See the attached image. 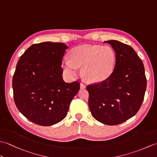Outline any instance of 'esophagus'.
I'll use <instances>...</instances> for the list:
<instances>
[{
    "mask_svg": "<svg viewBox=\"0 0 157 157\" xmlns=\"http://www.w3.org/2000/svg\"><path fill=\"white\" fill-rule=\"evenodd\" d=\"M86 88V85L83 84V83H81V84H80V88L81 89H85Z\"/></svg>",
    "mask_w": 157,
    "mask_h": 157,
    "instance_id": "obj_1",
    "label": "esophagus"
}]
</instances>
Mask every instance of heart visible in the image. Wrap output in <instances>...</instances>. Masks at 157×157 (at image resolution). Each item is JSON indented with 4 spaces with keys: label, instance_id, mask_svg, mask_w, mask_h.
Here are the masks:
<instances>
[{
    "label": "heart",
    "instance_id": "obj_1",
    "mask_svg": "<svg viewBox=\"0 0 157 157\" xmlns=\"http://www.w3.org/2000/svg\"><path fill=\"white\" fill-rule=\"evenodd\" d=\"M116 53L109 46L84 44L70 51V59L63 60L62 66L67 75H78L82 67L84 78L90 82L98 83L106 80L114 71Z\"/></svg>",
    "mask_w": 157,
    "mask_h": 157
}]
</instances>
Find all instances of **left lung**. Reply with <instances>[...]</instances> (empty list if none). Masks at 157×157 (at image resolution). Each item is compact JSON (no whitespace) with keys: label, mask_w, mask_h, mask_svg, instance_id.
Returning <instances> with one entry per match:
<instances>
[{"label":"left lung","mask_w":157,"mask_h":157,"mask_svg":"<svg viewBox=\"0 0 157 157\" xmlns=\"http://www.w3.org/2000/svg\"><path fill=\"white\" fill-rule=\"evenodd\" d=\"M116 53L114 71L106 80L88 85V105L99 122L115 125L134 116L146 89L144 67L131 46L117 40L105 41Z\"/></svg>","instance_id":"1"}]
</instances>
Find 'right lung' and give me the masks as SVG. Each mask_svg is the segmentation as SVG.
<instances>
[{"label":"right lung","mask_w":157,"mask_h":157,"mask_svg":"<svg viewBox=\"0 0 157 157\" xmlns=\"http://www.w3.org/2000/svg\"><path fill=\"white\" fill-rule=\"evenodd\" d=\"M67 46L44 42L33 44L21 56L13 78L14 101L19 112L42 126L64 119L79 90L78 81L63 79V57Z\"/></svg>","instance_id":"obj_1"}]
</instances>
